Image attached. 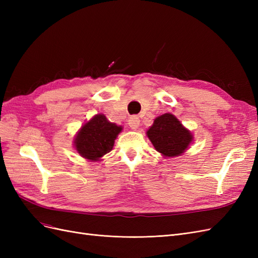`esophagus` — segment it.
<instances>
[{"label": "esophagus", "mask_w": 258, "mask_h": 258, "mask_svg": "<svg viewBox=\"0 0 258 258\" xmlns=\"http://www.w3.org/2000/svg\"><path fill=\"white\" fill-rule=\"evenodd\" d=\"M128 123L131 129H138L139 126H140V118L138 116H131L129 120H128Z\"/></svg>", "instance_id": "34e87169"}]
</instances>
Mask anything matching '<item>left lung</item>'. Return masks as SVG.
<instances>
[{"mask_svg": "<svg viewBox=\"0 0 258 258\" xmlns=\"http://www.w3.org/2000/svg\"><path fill=\"white\" fill-rule=\"evenodd\" d=\"M155 150L165 157L182 155L192 142L191 132L170 113L158 116L146 131Z\"/></svg>", "mask_w": 258, "mask_h": 258, "instance_id": "left-lung-1", "label": "left lung"}]
</instances>
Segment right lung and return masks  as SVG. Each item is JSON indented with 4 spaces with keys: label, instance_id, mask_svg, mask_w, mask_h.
Returning a JSON list of instances; mask_svg holds the SVG:
<instances>
[{
    "label": "right lung",
    "instance_id": "obj_1",
    "mask_svg": "<svg viewBox=\"0 0 258 258\" xmlns=\"http://www.w3.org/2000/svg\"><path fill=\"white\" fill-rule=\"evenodd\" d=\"M121 130V126L108 121L104 115H95L77 132L74 139L75 150L82 157L98 161L112 151L115 140Z\"/></svg>",
    "mask_w": 258,
    "mask_h": 258
}]
</instances>
